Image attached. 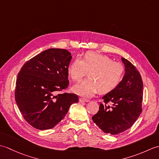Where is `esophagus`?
Here are the masks:
<instances>
[{"mask_svg":"<svg viewBox=\"0 0 159 159\" xmlns=\"http://www.w3.org/2000/svg\"><path fill=\"white\" fill-rule=\"evenodd\" d=\"M79 101L80 102H89V100L86 99V98H80Z\"/></svg>","mask_w":159,"mask_h":159,"instance_id":"esophagus-1","label":"esophagus"}]
</instances>
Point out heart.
I'll use <instances>...</instances> for the list:
<instances>
[{
  "label": "heart",
  "mask_w": 159,
  "mask_h": 159,
  "mask_svg": "<svg viewBox=\"0 0 159 159\" xmlns=\"http://www.w3.org/2000/svg\"><path fill=\"white\" fill-rule=\"evenodd\" d=\"M88 72V79L74 85L73 92L80 96L90 98L100 92H112L122 80L124 68L102 54L87 52L81 59L76 58L67 67V74L74 82H79Z\"/></svg>",
  "instance_id": "b5f03b06"
}]
</instances>
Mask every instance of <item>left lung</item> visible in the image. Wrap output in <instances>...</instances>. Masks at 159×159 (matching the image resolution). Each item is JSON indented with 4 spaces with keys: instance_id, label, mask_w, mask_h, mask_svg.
I'll use <instances>...</instances> for the list:
<instances>
[{
    "instance_id": "1",
    "label": "left lung",
    "mask_w": 159,
    "mask_h": 159,
    "mask_svg": "<svg viewBox=\"0 0 159 159\" xmlns=\"http://www.w3.org/2000/svg\"><path fill=\"white\" fill-rule=\"evenodd\" d=\"M125 74L116 89L102 97L99 111L92 120L105 133L117 134L130 128L142 111L143 81L141 74L129 61L121 58ZM108 102L112 104L107 105Z\"/></svg>"
}]
</instances>
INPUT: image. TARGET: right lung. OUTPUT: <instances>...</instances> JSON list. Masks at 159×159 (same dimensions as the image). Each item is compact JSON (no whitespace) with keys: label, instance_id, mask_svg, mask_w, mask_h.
I'll return each instance as SVG.
<instances>
[{"label":"right lung","instance_id":"1","mask_svg":"<svg viewBox=\"0 0 159 159\" xmlns=\"http://www.w3.org/2000/svg\"><path fill=\"white\" fill-rule=\"evenodd\" d=\"M72 57L66 49L50 48L26 61L20 70L16 102L24 119L37 129L55 127L70 107L79 102L74 93L56 94L69 85L67 67Z\"/></svg>","mask_w":159,"mask_h":159}]
</instances>
